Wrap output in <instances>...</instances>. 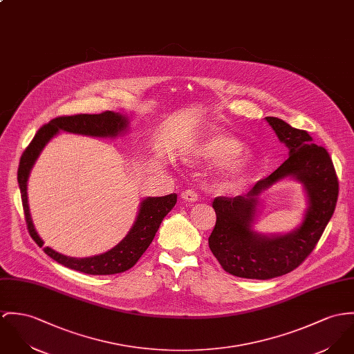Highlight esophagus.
Listing matches in <instances>:
<instances>
[{"instance_id": "esophagus-1", "label": "esophagus", "mask_w": 354, "mask_h": 354, "mask_svg": "<svg viewBox=\"0 0 354 354\" xmlns=\"http://www.w3.org/2000/svg\"><path fill=\"white\" fill-rule=\"evenodd\" d=\"M181 198L184 201H188V203H194V201H197V193L192 191V189H187V191L181 193Z\"/></svg>"}]
</instances>
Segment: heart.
Here are the masks:
<instances>
[{"mask_svg": "<svg viewBox=\"0 0 354 354\" xmlns=\"http://www.w3.org/2000/svg\"><path fill=\"white\" fill-rule=\"evenodd\" d=\"M196 156L211 161H223L219 177L225 187H235L245 181L252 170V156L242 150V143L234 136L221 132H208L196 146Z\"/></svg>", "mask_w": 354, "mask_h": 354, "instance_id": "b5f03b06", "label": "heart"}]
</instances>
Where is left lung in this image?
Listing matches in <instances>:
<instances>
[{"label": "left lung", "instance_id": "left-lung-1", "mask_svg": "<svg viewBox=\"0 0 354 354\" xmlns=\"http://www.w3.org/2000/svg\"><path fill=\"white\" fill-rule=\"evenodd\" d=\"M288 147V158L270 176L259 180L250 192L236 197H216V212L208 245L222 268L232 276L268 280L296 269L317 246L331 219L338 178L327 150L314 143L304 129L290 127L279 118H265ZM292 176L304 184L309 207L302 225L288 234L262 236L252 230L257 196L273 183Z\"/></svg>", "mask_w": 354, "mask_h": 354}]
</instances>
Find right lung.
<instances>
[{"instance_id":"1","label":"right lung","mask_w":354,"mask_h":354,"mask_svg":"<svg viewBox=\"0 0 354 354\" xmlns=\"http://www.w3.org/2000/svg\"><path fill=\"white\" fill-rule=\"evenodd\" d=\"M129 129V118L105 111L98 115H73L55 118L36 132L32 142L28 145L26 151L21 156L17 181L21 192V201L24 208V215L27 221V227L33 241L41 248L43 241L35 230L32 218L30 214L28 197H27V183L31 173V169L40 156L44 146L54 138L59 131H66L71 133L98 136V138H116ZM177 203V194L171 193L162 197H147L142 200L138 216L131 227L129 234L111 250L93 256V257L74 258L64 256L51 248H44V253L57 261L66 268L86 273V274H116L129 270L132 268L142 254L147 250L153 242L156 232L158 231L163 218L171 211Z\"/></svg>"}]
</instances>
